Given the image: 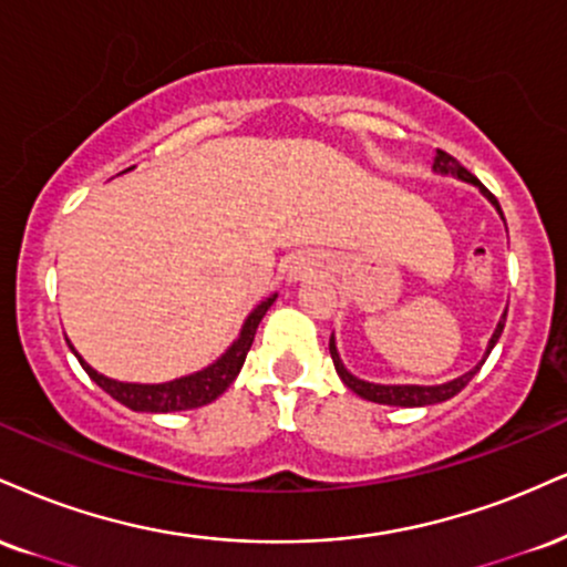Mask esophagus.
<instances>
[{"mask_svg": "<svg viewBox=\"0 0 567 567\" xmlns=\"http://www.w3.org/2000/svg\"><path fill=\"white\" fill-rule=\"evenodd\" d=\"M313 258L311 256H296L290 261V266H288V277H290V282H296V279H303V277H309L311 271H313Z\"/></svg>", "mask_w": 567, "mask_h": 567, "instance_id": "esophagus-1", "label": "esophagus"}]
</instances>
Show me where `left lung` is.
<instances>
[{"label": "left lung", "instance_id": "1", "mask_svg": "<svg viewBox=\"0 0 567 567\" xmlns=\"http://www.w3.org/2000/svg\"><path fill=\"white\" fill-rule=\"evenodd\" d=\"M433 172H435V174L456 176V179L475 184V187H478L481 193L486 195L491 203H494L496 210H499V216H502V208H499V203H496V197L491 195L488 189L483 187V184H481L478 179H475V176L470 174L467 168L462 166L460 161L452 158V155H449V153H443V150H439V153H435ZM502 218H504V216H502ZM504 319H507V311L502 313L499 324H496L494 336H491L488 346H486V353H483V359L478 361V364H475L470 372L462 374V378L449 380V383H441V385H378V383H367V380H359L357 374H351V372L343 367V361H340V353H338V346H336V336H330V357H332V364H336V372L340 374V380H343L346 388H351V391L357 393V395H361V399L374 401V404H388V406H431V404H441V401L452 399V395L460 393L462 388H465V385L470 383V380H473L475 374H478V370L483 367V361L488 359L491 349H494V346H496V340L502 338Z\"/></svg>", "mask_w": 567, "mask_h": 567}]
</instances>
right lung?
Wrapping results in <instances>:
<instances>
[{
	"label": "right lung",
	"mask_w": 567,
	"mask_h": 567,
	"mask_svg": "<svg viewBox=\"0 0 567 567\" xmlns=\"http://www.w3.org/2000/svg\"><path fill=\"white\" fill-rule=\"evenodd\" d=\"M275 301H277V292L250 311V317L245 319V324L240 330V338H237L235 343L227 349V353H221L214 364H208L206 370H200L195 374H187V378L172 380V383H155V385L121 383V380L105 378V374L92 370V367L81 359V353L73 349L71 340H68V346H71V351L76 353L79 364L84 367V372L89 374V378H92L94 383L102 388V391L111 393L118 404L134 409V412H155V414L158 412H184V409H197V406L210 404V401H216L218 395H221L231 383H235V378L240 374L243 364H245V357H248L250 346H254L258 322H261L264 313L269 311V306Z\"/></svg>",
	"instance_id": "obj_1"
}]
</instances>
